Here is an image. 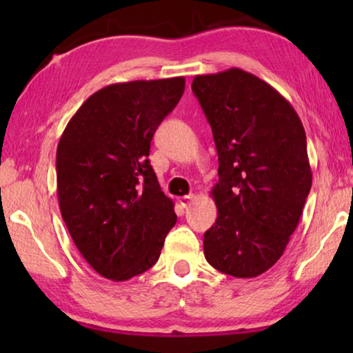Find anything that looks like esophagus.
<instances>
[{"mask_svg": "<svg viewBox=\"0 0 353 353\" xmlns=\"http://www.w3.org/2000/svg\"><path fill=\"white\" fill-rule=\"evenodd\" d=\"M193 198H194L193 194H185V196H181V198H179V202H181L182 207H187L190 202L193 201Z\"/></svg>", "mask_w": 353, "mask_h": 353, "instance_id": "obj_1", "label": "esophagus"}]
</instances>
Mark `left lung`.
<instances>
[{
	"mask_svg": "<svg viewBox=\"0 0 353 353\" xmlns=\"http://www.w3.org/2000/svg\"><path fill=\"white\" fill-rule=\"evenodd\" d=\"M191 90L219 162L204 255L227 276L256 277L283 255L312 188L305 130L276 88L244 70L194 76Z\"/></svg>",
	"mask_w": 353,
	"mask_h": 353,
	"instance_id": "obj_1",
	"label": "left lung"
}]
</instances>
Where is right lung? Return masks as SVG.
Instances as JSON below:
<instances>
[{
  "label": "right lung",
  "instance_id": "1",
  "mask_svg": "<svg viewBox=\"0 0 353 353\" xmlns=\"http://www.w3.org/2000/svg\"><path fill=\"white\" fill-rule=\"evenodd\" d=\"M183 90V77L112 83L79 107L59 141L62 218L88 265L113 282L154 266L177 221L148 155Z\"/></svg>",
  "mask_w": 353,
  "mask_h": 353
}]
</instances>
